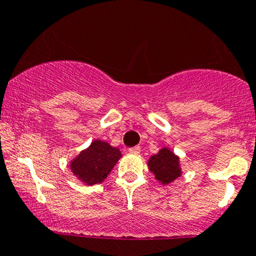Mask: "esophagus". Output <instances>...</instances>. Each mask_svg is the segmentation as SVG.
Returning a JSON list of instances; mask_svg holds the SVG:
<instances>
[{"instance_id":"1","label":"esophagus","mask_w":256,"mask_h":256,"mask_svg":"<svg viewBox=\"0 0 256 256\" xmlns=\"http://www.w3.org/2000/svg\"><path fill=\"white\" fill-rule=\"evenodd\" d=\"M128 152H131V154H140V146H134V148H130V149H128Z\"/></svg>"}]
</instances>
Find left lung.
<instances>
[{
	"mask_svg": "<svg viewBox=\"0 0 256 256\" xmlns=\"http://www.w3.org/2000/svg\"><path fill=\"white\" fill-rule=\"evenodd\" d=\"M150 172L155 175L156 180L161 181L163 184L173 182L175 178L181 175V168L178 158L174 152H172L168 148H163L156 155L150 158L149 162Z\"/></svg>",
	"mask_w": 256,
	"mask_h": 256,
	"instance_id": "8db88e82",
	"label": "left lung"
}]
</instances>
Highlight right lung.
I'll use <instances>...</instances> for the list:
<instances>
[{"label": "right lung", "instance_id": "1", "mask_svg": "<svg viewBox=\"0 0 256 256\" xmlns=\"http://www.w3.org/2000/svg\"><path fill=\"white\" fill-rule=\"evenodd\" d=\"M120 158L122 152L118 148L96 140L72 160L70 167L80 180L92 186L102 182Z\"/></svg>", "mask_w": 256, "mask_h": 256}]
</instances>
